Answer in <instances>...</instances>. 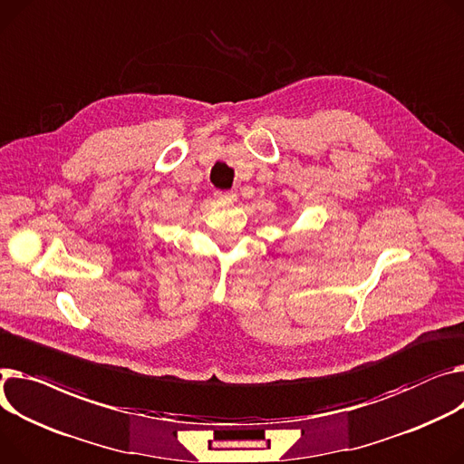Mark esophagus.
I'll use <instances>...</instances> for the list:
<instances>
[{"label": "esophagus", "mask_w": 464, "mask_h": 464, "mask_svg": "<svg viewBox=\"0 0 464 464\" xmlns=\"http://www.w3.org/2000/svg\"><path fill=\"white\" fill-rule=\"evenodd\" d=\"M214 196L218 198L220 201H227V203H229V201H235V198H237L231 190H216Z\"/></svg>", "instance_id": "1"}]
</instances>
